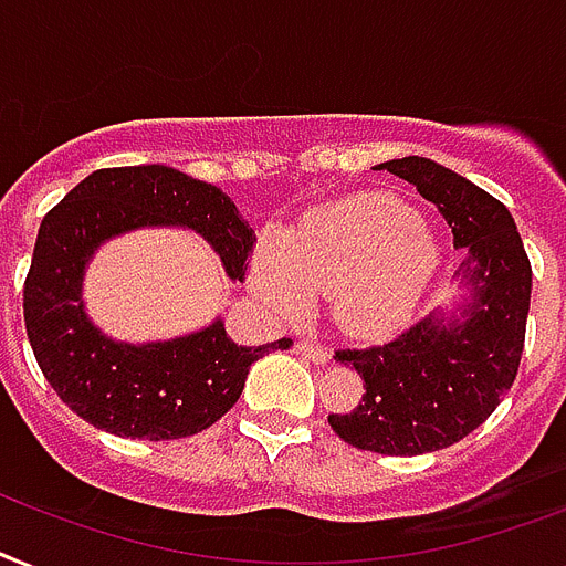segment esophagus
<instances>
[{
	"label": "esophagus",
	"mask_w": 566,
	"mask_h": 566,
	"mask_svg": "<svg viewBox=\"0 0 566 566\" xmlns=\"http://www.w3.org/2000/svg\"><path fill=\"white\" fill-rule=\"evenodd\" d=\"M296 355L307 357V360H314L316 366H325V363L331 360V352L325 346H319V343H307V339H302V343H296Z\"/></svg>",
	"instance_id": "34e87169"
}]
</instances>
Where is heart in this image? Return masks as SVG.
I'll return each mask as SVG.
<instances>
[{
  "label": "heart",
  "mask_w": 566,
  "mask_h": 566,
  "mask_svg": "<svg viewBox=\"0 0 566 566\" xmlns=\"http://www.w3.org/2000/svg\"><path fill=\"white\" fill-rule=\"evenodd\" d=\"M439 250L416 211L392 197H352L296 220L282 243H261L252 287L296 314L331 296V314L352 334L403 325L424 296Z\"/></svg>",
  "instance_id": "1"
}]
</instances>
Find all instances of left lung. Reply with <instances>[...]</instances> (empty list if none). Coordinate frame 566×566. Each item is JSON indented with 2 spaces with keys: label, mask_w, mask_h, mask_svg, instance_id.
<instances>
[{
  "label": "left lung",
  "mask_w": 566,
  "mask_h": 566,
  "mask_svg": "<svg viewBox=\"0 0 566 566\" xmlns=\"http://www.w3.org/2000/svg\"><path fill=\"white\" fill-rule=\"evenodd\" d=\"M407 179L439 209L465 250L457 270L465 302L457 314H430L369 348H339L334 360L363 378L360 403L331 412L343 442L387 457L450 448L497 410L521 366L532 264L514 218L497 197L424 156L375 165Z\"/></svg>",
  "instance_id": "1"
}]
</instances>
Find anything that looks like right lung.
I'll use <instances>...</instances> for the list:
<instances>
[{
    "mask_svg": "<svg viewBox=\"0 0 566 566\" xmlns=\"http://www.w3.org/2000/svg\"><path fill=\"white\" fill-rule=\"evenodd\" d=\"M142 227L195 229L229 279L243 282L255 232L218 186L168 165L101 168L40 223L22 311L34 357L69 410L127 439H182L211 427L241 398L250 366L270 348L238 346L220 319L168 343H116L84 311V270L101 243Z\"/></svg>",
    "mask_w": 566,
    "mask_h": 566,
    "instance_id": "right-lung-1",
    "label": "right lung"
}]
</instances>
